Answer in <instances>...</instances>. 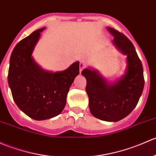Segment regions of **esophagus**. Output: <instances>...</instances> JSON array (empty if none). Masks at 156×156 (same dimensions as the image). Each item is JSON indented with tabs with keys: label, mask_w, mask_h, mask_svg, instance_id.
Masks as SVG:
<instances>
[{
	"label": "esophagus",
	"mask_w": 156,
	"mask_h": 156,
	"mask_svg": "<svg viewBox=\"0 0 156 156\" xmlns=\"http://www.w3.org/2000/svg\"><path fill=\"white\" fill-rule=\"evenodd\" d=\"M85 67V63L83 61H80V63H79V68H80V73H81V71L84 69Z\"/></svg>",
	"instance_id": "esophagus-1"
}]
</instances>
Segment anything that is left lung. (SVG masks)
Wrapping results in <instances>:
<instances>
[{
    "mask_svg": "<svg viewBox=\"0 0 156 156\" xmlns=\"http://www.w3.org/2000/svg\"><path fill=\"white\" fill-rule=\"evenodd\" d=\"M114 36L113 42L127 55L126 74L117 82L108 83L97 71L85 69L86 92L89 107L95 117L108 122H117L127 117L136 107L144 87V69L132 42L122 33L108 27Z\"/></svg>",
    "mask_w": 156,
    "mask_h": 156,
    "instance_id": "8db88e82",
    "label": "left lung"
}]
</instances>
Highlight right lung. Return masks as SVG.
I'll use <instances>...</instances> for the list:
<instances>
[{
    "instance_id": "obj_1",
    "label": "right lung",
    "mask_w": 156,
    "mask_h": 156,
    "mask_svg": "<svg viewBox=\"0 0 156 156\" xmlns=\"http://www.w3.org/2000/svg\"><path fill=\"white\" fill-rule=\"evenodd\" d=\"M44 29L34 31L16 45L8 72L15 102L26 115L36 120L50 119L63 111L70 86L79 74V62L55 73L42 69L34 62L33 51Z\"/></svg>"
}]
</instances>
